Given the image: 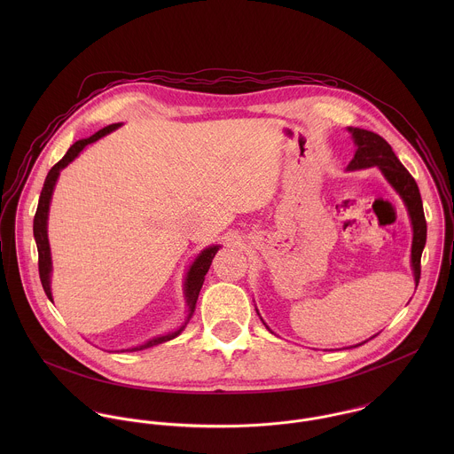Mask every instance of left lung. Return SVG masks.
<instances>
[{
	"label": "left lung",
	"instance_id": "obj_1",
	"mask_svg": "<svg viewBox=\"0 0 454 454\" xmlns=\"http://www.w3.org/2000/svg\"><path fill=\"white\" fill-rule=\"evenodd\" d=\"M351 132V137L356 145L355 157L348 164V171L355 169H365V168H380L389 185L396 191V194L402 197L411 225H412V250H411V267L414 274L416 286L419 283L421 276V254L427 243V220L423 213V202L418 184L411 176V173L402 166V162L396 159L395 152L391 150L387 139H383L380 134L372 130L358 129V128H348Z\"/></svg>",
	"mask_w": 454,
	"mask_h": 454
}]
</instances>
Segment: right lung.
<instances>
[{
	"label": "right lung",
	"mask_w": 454,
	"mask_h": 454,
	"mask_svg": "<svg viewBox=\"0 0 454 454\" xmlns=\"http://www.w3.org/2000/svg\"><path fill=\"white\" fill-rule=\"evenodd\" d=\"M122 124H112V126H106L101 130H98L96 134H92L90 137H85V139H78L76 143H73L69 146V150L66 152L65 157L49 171L47 178H45V184H43V189H42V194H40V200H38V207H36V215H35V222H33V234H35V241H36V248H38V270H40V279H42V286L47 294V297L52 301V290H51V272H52V257H51V245H49V234H47V220H49V207H51V199H52V192H54V187H56V182L59 178V173L61 169H65L66 166L69 162H73L78 153L90 143L98 141L99 137L110 134L112 130L119 129ZM220 250V247H207L204 248L197 259L194 260V263L191 265L189 272H187V278H185V299H187V306H189V317L185 320V324L182 326H178L175 332H169V333H164V335H159V337H153L139 346H134L129 349H122V351H139V349H145V348H150V346H157V344H162L166 340H171L175 339L176 335L182 333V330L187 326L189 320L192 318V313L195 309V302H197V297H199V292L202 288V283H204V276L211 265V260L216 255V252Z\"/></svg>",
	"instance_id": "add662e5"
}]
</instances>
